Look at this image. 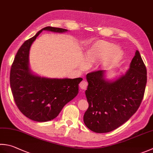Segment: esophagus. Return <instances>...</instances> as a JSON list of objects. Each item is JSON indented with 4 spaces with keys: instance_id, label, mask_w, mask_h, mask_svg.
Returning a JSON list of instances; mask_svg holds the SVG:
<instances>
[{
    "instance_id": "esophagus-1",
    "label": "esophagus",
    "mask_w": 153,
    "mask_h": 153,
    "mask_svg": "<svg viewBox=\"0 0 153 153\" xmlns=\"http://www.w3.org/2000/svg\"><path fill=\"white\" fill-rule=\"evenodd\" d=\"M79 87L81 89L85 90V89H87V87H88V82H87L86 81H82V82L79 83Z\"/></svg>"
}]
</instances>
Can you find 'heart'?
Segmentation results:
<instances>
[{
    "label": "heart",
    "instance_id": "obj_1",
    "mask_svg": "<svg viewBox=\"0 0 153 153\" xmlns=\"http://www.w3.org/2000/svg\"><path fill=\"white\" fill-rule=\"evenodd\" d=\"M124 52L121 48L111 42L100 40L89 46L85 50L84 59L87 64L91 65L100 62L102 68H109L120 62ZM85 65L83 64L82 66Z\"/></svg>",
    "mask_w": 153,
    "mask_h": 153
}]
</instances>
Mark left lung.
<instances>
[{
  "instance_id": "8db88e82",
  "label": "left lung",
  "mask_w": 153,
  "mask_h": 153,
  "mask_svg": "<svg viewBox=\"0 0 153 153\" xmlns=\"http://www.w3.org/2000/svg\"><path fill=\"white\" fill-rule=\"evenodd\" d=\"M105 70L88 74L85 91L89 107L83 116L86 127L97 133H108L127 121L139 109L146 83V69L137 50L125 74L106 78Z\"/></svg>"
}]
</instances>
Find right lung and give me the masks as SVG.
I'll return each mask as SVG.
<instances>
[{"instance_id":"add662e5","label":"right lung","mask_w":153,"mask_h":153,"mask_svg":"<svg viewBox=\"0 0 153 153\" xmlns=\"http://www.w3.org/2000/svg\"><path fill=\"white\" fill-rule=\"evenodd\" d=\"M43 30L64 33V28L47 26L25 41L18 50L10 74V83L15 103L26 117L38 122L56 118L65 104L76 97L81 77L48 78L32 72L29 52L32 43Z\"/></svg>"}]
</instances>
